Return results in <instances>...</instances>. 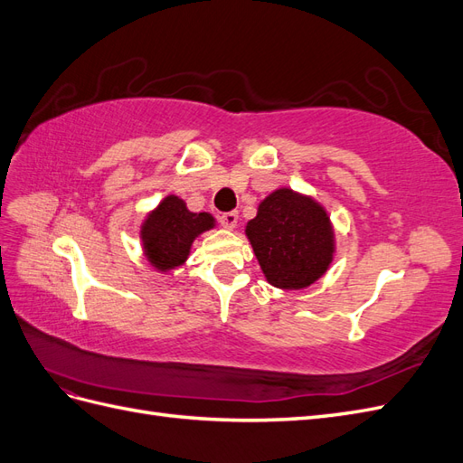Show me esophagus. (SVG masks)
Returning <instances> with one entry per match:
<instances>
[{
  "label": "esophagus",
  "instance_id": "obj_1",
  "mask_svg": "<svg viewBox=\"0 0 463 463\" xmlns=\"http://www.w3.org/2000/svg\"><path fill=\"white\" fill-rule=\"evenodd\" d=\"M220 223L226 230H233L237 226V213H223L220 216Z\"/></svg>",
  "mask_w": 463,
  "mask_h": 463
}]
</instances>
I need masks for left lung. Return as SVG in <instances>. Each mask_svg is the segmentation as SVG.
<instances>
[{"instance_id":"8db88e82","label":"left lung","mask_w":463,"mask_h":463,"mask_svg":"<svg viewBox=\"0 0 463 463\" xmlns=\"http://www.w3.org/2000/svg\"><path fill=\"white\" fill-rule=\"evenodd\" d=\"M245 235L266 282L279 289L313 286L328 272L335 255L328 210L289 187H278L259 203Z\"/></svg>"}]
</instances>
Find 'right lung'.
Segmentation results:
<instances>
[{
  "label": "right lung",
  "instance_id": "obj_1",
  "mask_svg": "<svg viewBox=\"0 0 463 463\" xmlns=\"http://www.w3.org/2000/svg\"><path fill=\"white\" fill-rule=\"evenodd\" d=\"M216 228V218L208 213H191L177 194H167L145 216L138 237L146 262L160 274L184 266L193 241Z\"/></svg>",
  "mask_w": 463,
  "mask_h": 463
}]
</instances>
